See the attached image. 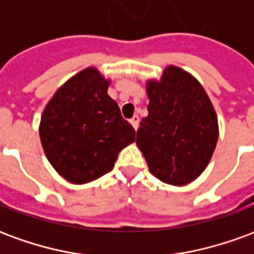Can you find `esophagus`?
Instances as JSON below:
<instances>
[{
  "instance_id": "1",
  "label": "esophagus",
  "mask_w": 254,
  "mask_h": 254,
  "mask_svg": "<svg viewBox=\"0 0 254 254\" xmlns=\"http://www.w3.org/2000/svg\"><path fill=\"white\" fill-rule=\"evenodd\" d=\"M138 122H140V118H138V116H134L130 118V124H132V127H134V129H137L138 127Z\"/></svg>"
}]
</instances>
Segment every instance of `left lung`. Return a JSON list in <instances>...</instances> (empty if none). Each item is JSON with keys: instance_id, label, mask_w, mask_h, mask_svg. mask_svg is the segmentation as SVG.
<instances>
[{"instance_id": "left-lung-1", "label": "left lung", "mask_w": 254, "mask_h": 254, "mask_svg": "<svg viewBox=\"0 0 254 254\" xmlns=\"http://www.w3.org/2000/svg\"><path fill=\"white\" fill-rule=\"evenodd\" d=\"M148 116L136 144L149 171L181 187L205 170L218 143L216 113L202 85L181 67L167 66L160 81L149 80Z\"/></svg>"}]
</instances>
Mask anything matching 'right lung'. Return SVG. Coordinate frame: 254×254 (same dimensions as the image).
<instances>
[{"label": "right lung", "instance_id": "1", "mask_svg": "<svg viewBox=\"0 0 254 254\" xmlns=\"http://www.w3.org/2000/svg\"><path fill=\"white\" fill-rule=\"evenodd\" d=\"M109 80L95 67L69 78L54 94L41 118L42 147L58 174L87 184L113 170L134 129L107 95Z\"/></svg>", "mask_w": 254, "mask_h": 254}]
</instances>
